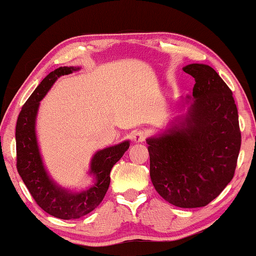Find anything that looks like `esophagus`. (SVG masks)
Returning <instances> with one entry per match:
<instances>
[{
	"label": "esophagus",
	"mask_w": 256,
	"mask_h": 256,
	"mask_svg": "<svg viewBox=\"0 0 256 256\" xmlns=\"http://www.w3.org/2000/svg\"><path fill=\"white\" fill-rule=\"evenodd\" d=\"M146 138V131H138L136 133H134L133 136V141L136 144H140V142H144Z\"/></svg>",
	"instance_id": "obj_1"
}]
</instances>
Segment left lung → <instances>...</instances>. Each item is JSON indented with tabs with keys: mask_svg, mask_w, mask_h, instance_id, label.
<instances>
[{
	"mask_svg": "<svg viewBox=\"0 0 256 256\" xmlns=\"http://www.w3.org/2000/svg\"><path fill=\"white\" fill-rule=\"evenodd\" d=\"M183 70L196 80L194 100L184 118L146 140L150 177L159 196L170 204L200 208L232 180L242 136L232 92L218 73L196 63Z\"/></svg>",
	"mask_w": 256,
	"mask_h": 256,
	"instance_id": "left-lung-1",
	"label": "left lung"
}]
</instances>
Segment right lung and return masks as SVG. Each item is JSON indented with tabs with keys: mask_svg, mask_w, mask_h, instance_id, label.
Returning a JSON list of instances; mask_svg holds the SVG:
<instances>
[{
	"mask_svg": "<svg viewBox=\"0 0 256 256\" xmlns=\"http://www.w3.org/2000/svg\"><path fill=\"white\" fill-rule=\"evenodd\" d=\"M76 70L79 68L60 66L52 71L24 102L16 126V170L19 175L37 204L47 214L64 220L79 219L96 209L110 188L112 166L130 146V142L124 141L94 154L89 174L94 175L96 182L88 190L71 192L52 180L42 164L34 130L38 107L58 78Z\"/></svg>",
	"mask_w": 256,
	"mask_h": 256,
	"instance_id": "obj_1",
	"label": "right lung"
}]
</instances>
